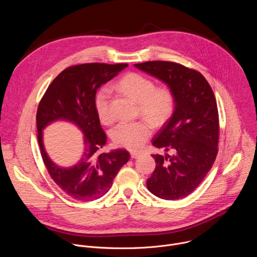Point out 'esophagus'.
I'll return each mask as SVG.
<instances>
[{"instance_id": "34e87169", "label": "esophagus", "mask_w": 257, "mask_h": 257, "mask_svg": "<svg viewBox=\"0 0 257 257\" xmlns=\"http://www.w3.org/2000/svg\"><path fill=\"white\" fill-rule=\"evenodd\" d=\"M140 155H141V153H139V152H131V158H133V159L139 158Z\"/></svg>"}]
</instances>
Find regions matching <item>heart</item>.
Here are the masks:
<instances>
[{"label":"heart","mask_w":257,"mask_h":257,"mask_svg":"<svg viewBox=\"0 0 257 257\" xmlns=\"http://www.w3.org/2000/svg\"><path fill=\"white\" fill-rule=\"evenodd\" d=\"M116 89L138 102V111L155 127L163 126L173 115L176 99L169 86L156 87L153 79L139 73H129L117 84ZM94 105L99 120L109 124L113 119L111 93L101 87L95 94ZM152 134V127L146 121L121 122L112 130L113 141L122 148L137 151Z\"/></svg>","instance_id":"heart-1"}]
</instances>
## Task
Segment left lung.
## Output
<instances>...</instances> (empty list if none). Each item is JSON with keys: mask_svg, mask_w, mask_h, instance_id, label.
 I'll return each instance as SVG.
<instances>
[{"mask_svg": "<svg viewBox=\"0 0 257 257\" xmlns=\"http://www.w3.org/2000/svg\"><path fill=\"white\" fill-rule=\"evenodd\" d=\"M135 67L168 84L176 99L172 117L153 139V145L170 155L153 156L157 165L146 186L162 199L184 198L198 187L218 152L213 91L200 72L178 63L150 61Z\"/></svg>", "mask_w": 257, "mask_h": 257, "instance_id": "1", "label": "left lung"}]
</instances>
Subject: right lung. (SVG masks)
Listing matches in <instances>:
<instances>
[{
    "instance_id": "add662e5",
    "label": "right lung",
    "mask_w": 257,
    "mask_h": 257,
    "mask_svg": "<svg viewBox=\"0 0 257 257\" xmlns=\"http://www.w3.org/2000/svg\"><path fill=\"white\" fill-rule=\"evenodd\" d=\"M127 66L124 63L70 66L53 80L40 101L36 126L44 164L56 184L75 200L92 201L103 196L111 188L120 169L130 159L126 150L100 152L106 144V135L100 126L94 105L97 88ZM57 119L74 122L85 134L83 158L72 168L55 165L43 148L42 129Z\"/></svg>"
}]
</instances>
